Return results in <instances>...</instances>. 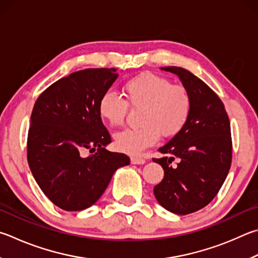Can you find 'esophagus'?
Listing matches in <instances>:
<instances>
[{"instance_id":"obj_1","label":"esophagus","mask_w":258,"mask_h":258,"mask_svg":"<svg viewBox=\"0 0 258 258\" xmlns=\"http://www.w3.org/2000/svg\"><path fill=\"white\" fill-rule=\"evenodd\" d=\"M131 162H132L133 165H143V163H145V160L142 157L133 156L132 158H131Z\"/></svg>"}]
</instances>
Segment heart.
Returning a JSON list of instances; mask_svg holds the SVG:
<instances>
[{
    "label": "heart",
    "instance_id": "obj_1",
    "mask_svg": "<svg viewBox=\"0 0 258 258\" xmlns=\"http://www.w3.org/2000/svg\"><path fill=\"white\" fill-rule=\"evenodd\" d=\"M125 97L105 92L98 102V113L110 126L123 124L127 104L142 107L139 128H128L115 135V145L120 151L137 154L158 141L159 135L172 138L185 127L189 118L191 100L187 89L171 84L165 78L144 73L126 81L121 87Z\"/></svg>",
    "mask_w": 258,
    "mask_h": 258
}]
</instances>
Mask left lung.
Listing matches in <instances>:
<instances>
[{
    "mask_svg": "<svg viewBox=\"0 0 258 258\" xmlns=\"http://www.w3.org/2000/svg\"><path fill=\"white\" fill-rule=\"evenodd\" d=\"M161 70L179 78L191 108L185 127L159 149L167 157L153 159L165 170L153 193L162 208L185 215L207 207L226 180L232 157L230 121L221 99L207 83L182 68Z\"/></svg>",
    "mask_w": 258,
    "mask_h": 258,
    "instance_id": "left-lung-1",
    "label": "left lung"
}]
</instances>
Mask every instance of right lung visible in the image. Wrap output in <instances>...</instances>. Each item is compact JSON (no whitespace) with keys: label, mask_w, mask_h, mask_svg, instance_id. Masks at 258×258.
<instances>
[{"label":"right lung","mask_w":258,"mask_h":258,"mask_svg":"<svg viewBox=\"0 0 258 258\" xmlns=\"http://www.w3.org/2000/svg\"><path fill=\"white\" fill-rule=\"evenodd\" d=\"M116 69H86L59 79L36 100L28 132L31 174L56 207L81 211L104 194L114 172L130 165L110 152L108 131L98 113L101 96L113 86ZM84 149L93 154L83 157Z\"/></svg>","instance_id":"right-lung-1"}]
</instances>
